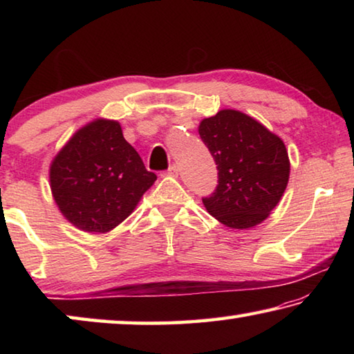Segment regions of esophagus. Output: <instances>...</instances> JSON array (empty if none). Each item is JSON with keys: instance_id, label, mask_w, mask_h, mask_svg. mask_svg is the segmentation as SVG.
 <instances>
[{"instance_id": "obj_1", "label": "esophagus", "mask_w": 354, "mask_h": 354, "mask_svg": "<svg viewBox=\"0 0 354 354\" xmlns=\"http://www.w3.org/2000/svg\"><path fill=\"white\" fill-rule=\"evenodd\" d=\"M178 171H179V169L176 165H171V167H169V170H167L165 173L169 176H178Z\"/></svg>"}]
</instances>
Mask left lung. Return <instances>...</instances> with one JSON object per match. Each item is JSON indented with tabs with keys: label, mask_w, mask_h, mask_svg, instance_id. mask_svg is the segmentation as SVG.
Listing matches in <instances>:
<instances>
[{
	"label": "left lung",
	"mask_w": 354,
	"mask_h": 354,
	"mask_svg": "<svg viewBox=\"0 0 354 354\" xmlns=\"http://www.w3.org/2000/svg\"><path fill=\"white\" fill-rule=\"evenodd\" d=\"M198 133L218 170L214 194L203 198L207 212L236 230L262 223L289 183L284 142L247 113L232 109L203 120Z\"/></svg>",
	"instance_id": "8db88e82"
}]
</instances>
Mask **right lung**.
<instances>
[{
    "instance_id": "obj_1",
    "label": "right lung",
    "mask_w": 354,
    "mask_h": 354,
    "mask_svg": "<svg viewBox=\"0 0 354 354\" xmlns=\"http://www.w3.org/2000/svg\"><path fill=\"white\" fill-rule=\"evenodd\" d=\"M156 179L124 140L120 123L104 118L76 131L50 167L59 211L86 232H107L122 223Z\"/></svg>"
}]
</instances>
